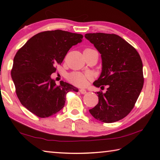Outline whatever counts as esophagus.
Instances as JSON below:
<instances>
[{"label":"esophagus","instance_id":"obj_1","mask_svg":"<svg viewBox=\"0 0 160 160\" xmlns=\"http://www.w3.org/2000/svg\"><path fill=\"white\" fill-rule=\"evenodd\" d=\"M80 92L82 94H85L87 93V91H86V90H85V89H80Z\"/></svg>","mask_w":160,"mask_h":160}]
</instances>
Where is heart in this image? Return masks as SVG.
<instances>
[{
    "instance_id": "heart-1",
    "label": "heart",
    "mask_w": 160,
    "mask_h": 160,
    "mask_svg": "<svg viewBox=\"0 0 160 160\" xmlns=\"http://www.w3.org/2000/svg\"><path fill=\"white\" fill-rule=\"evenodd\" d=\"M87 49H89V48H87ZM90 78V75L89 74H82L78 72H72L68 77L70 82L79 87L85 86L88 83V80Z\"/></svg>"
}]
</instances>
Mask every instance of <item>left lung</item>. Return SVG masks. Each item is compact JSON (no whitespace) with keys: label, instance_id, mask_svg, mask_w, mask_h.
<instances>
[{"label":"left lung","instance_id":"1","mask_svg":"<svg viewBox=\"0 0 160 160\" xmlns=\"http://www.w3.org/2000/svg\"><path fill=\"white\" fill-rule=\"evenodd\" d=\"M85 37L101 54L102 72L93 85L107 86L106 92H97L98 104L89 112L102 122H116L131 112L141 92L142 60L135 48L116 34L99 32Z\"/></svg>","mask_w":160,"mask_h":160}]
</instances>
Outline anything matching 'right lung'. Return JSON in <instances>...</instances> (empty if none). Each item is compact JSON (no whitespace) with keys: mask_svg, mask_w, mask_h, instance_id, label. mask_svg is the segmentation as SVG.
<instances>
[{"mask_svg":"<svg viewBox=\"0 0 160 160\" xmlns=\"http://www.w3.org/2000/svg\"><path fill=\"white\" fill-rule=\"evenodd\" d=\"M82 34L63 30L40 32L30 38L15 54L11 77L21 104L40 118L55 114L63 109L66 95L78 92L61 81L57 86L51 75L63 62L72 46L82 42Z\"/></svg>","mask_w":160,"mask_h":160,"instance_id":"right-lung-1","label":"right lung"}]
</instances>
